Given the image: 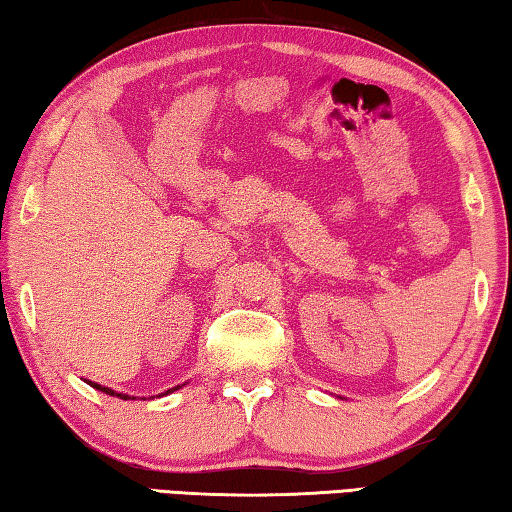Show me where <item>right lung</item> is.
<instances>
[{
  "instance_id": "add662e5",
  "label": "right lung",
  "mask_w": 512,
  "mask_h": 512,
  "mask_svg": "<svg viewBox=\"0 0 512 512\" xmlns=\"http://www.w3.org/2000/svg\"><path fill=\"white\" fill-rule=\"evenodd\" d=\"M92 384V381H90ZM94 388H97V391H103V393H108V395H117V397H121V400H126V395H121V393H115V391H110V388H106V386H99V384H92ZM167 393H171V391H167Z\"/></svg>"
}]
</instances>
